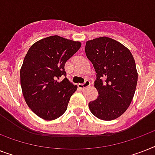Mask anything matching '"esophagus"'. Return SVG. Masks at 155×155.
<instances>
[{
  "label": "esophagus",
  "instance_id": "1",
  "mask_svg": "<svg viewBox=\"0 0 155 155\" xmlns=\"http://www.w3.org/2000/svg\"><path fill=\"white\" fill-rule=\"evenodd\" d=\"M90 84H91V83H90L89 80H86L84 84H78V87H79V88L81 90L84 89V88H86V87H89Z\"/></svg>",
  "mask_w": 155,
  "mask_h": 155
}]
</instances>
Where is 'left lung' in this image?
Returning a JSON list of instances; mask_svg holds the SVG:
<instances>
[{"mask_svg":"<svg viewBox=\"0 0 155 155\" xmlns=\"http://www.w3.org/2000/svg\"><path fill=\"white\" fill-rule=\"evenodd\" d=\"M85 52L93 64L99 93L88 104L91 113L104 120H112L127 110L134 96L137 71L134 58L127 47L108 37L86 42Z\"/></svg>","mask_w":155,"mask_h":155,"instance_id":"8db88e82","label":"left lung"}]
</instances>
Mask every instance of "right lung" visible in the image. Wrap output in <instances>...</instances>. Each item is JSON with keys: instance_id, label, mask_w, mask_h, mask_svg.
Segmentation results:
<instances>
[{"instance_id": "right-lung-1", "label": "right lung", "mask_w": 155, "mask_h": 155, "mask_svg": "<svg viewBox=\"0 0 155 155\" xmlns=\"http://www.w3.org/2000/svg\"><path fill=\"white\" fill-rule=\"evenodd\" d=\"M81 47V42L54 35L30 47L20 70L22 94L29 108L47 120L65 113L71 97L77 89L65 77L66 62Z\"/></svg>"}]
</instances>
